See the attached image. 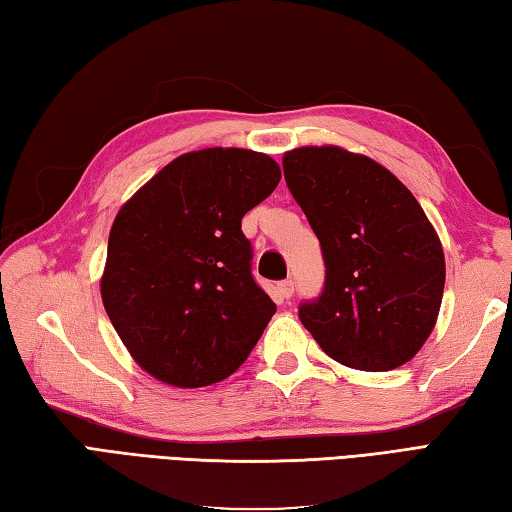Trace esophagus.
<instances>
[{
    "label": "esophagus",
    "mask_w": 512,
    "mask_h": 512,
    "mask_svg": "<svg viewBox=\"0 0 512 512\" xmlns=\"http://www.w3.org/2000/svg\"><path fill=\"white\" fill-rule=\"evenodd\" d=\"M278 294H281V298H292V294H294V281H281L278 283Z\"/></svg>",
    "instance_id": "obj_1"
}]
</instances>
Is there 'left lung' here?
Returning <instances> with one entry per match:
<instances>
[{
	"instance_id": "obj_1",
	"label": "left lung",
	"mask_w": 512,
	"mask_h": 512,
	"mask_svg": "<svg viewBox=\"0 0 512 512\" xmlns=\"http://www.w3.org/2000/svg\"><path fill=\"white\" fill-rule=\"evenodd\" d=\"M289 191L325 258L323 294L298 316L327 356L388 372L408 363L435 330L446 258L410 189L361 153L334 144L283 156Z\"/></svg>"
}]
</instances>
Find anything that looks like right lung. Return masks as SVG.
I'll use <instances>...</instances> for the list:
<instances>
[{
	"label": "right lung",
	"instance_id": "obj_1",
	"mask_svg": "<svg viewBox=\"0 0 512 512\" xmlns=\"http://www.w3.org/2000/svg\"><path fill=\"white\" fill-rule=\"evenodd\" d=\"M281 182L265 153H182L120 207L100 278L104 310L144 372L173 388L234 374L276 305L252 276L240 229Z\"/></svg>",
	"mask_w": 512,
	"mask_h": 512
}]
</instances>
